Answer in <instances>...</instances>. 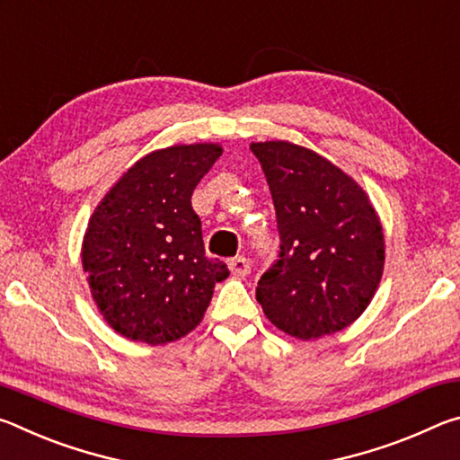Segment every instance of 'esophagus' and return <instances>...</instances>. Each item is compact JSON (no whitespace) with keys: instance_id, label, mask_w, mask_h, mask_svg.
I'll return each mask as SVG.
<instances>
[{"instance_id":"34e87169","label":"esophagus","mask_w":460,"mask_h":460,"mask_svg":"<svg viewBox=\"0 0 460 460\" xmlns=\"http://www.w3.org/2000/svg\"><path fill=\"white\" fill-rule=\"evenodd\" d=\"M229 270L235 278H245L249 274V261L245 258H233L229 260Z\"/></svg>"}]
</instances>
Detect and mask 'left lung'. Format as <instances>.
Here are the masks:
<instances>
[{
  "label": "left lung",
  "instance_id": "8db88e82",
  "mask_svg": "<svg viewBox=\"0 0 460 460\" xmlns=\"http://www.w3.org/2000/svg\"><path fill=\"white\" fill-rule=\"evenodd\" d=\"M274 199L279 260L255 298L268 321L300 341L353 324L377 292L385 263L379 215L351 176L305 146L253 142Z\"/></svg>",
  "mask_w": 460,
  "mask_h": 460
}]
</instances>
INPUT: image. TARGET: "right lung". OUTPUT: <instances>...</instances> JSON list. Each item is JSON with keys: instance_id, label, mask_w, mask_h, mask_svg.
<instances>
[{"instance_id": "1", "label": "right lung", "mask_w": 460, "mask_h": 460, "mask_svg": "<svg viewBox=\"0 0 460 460\" xmlns=\"http://www.w3.org/2000/svg\"><path fill=\"white\" fill-rule=\"evenodd\" d=\"M223 154L219 144H176L139 158L93 211L81 260L99 314L121 337L166 345L197 329L217 282L190 197Z\"/></svg>"}]
</instances>
